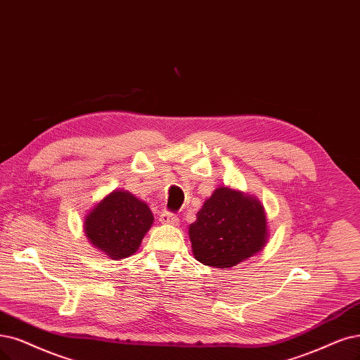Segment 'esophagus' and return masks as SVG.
Wrapping results in <instances>:
<instances>
[{
	"label": "esophagus",
	"mask_w": 360,
	"mask_h": 360,
	"mask_svg": "<svg viewBox=\"0 0 360 360\" xmlns=\"http://www.w3.org/2000/svg\"><path fill=\"white\" fill-rule=\"evenodd\" d=\"M160 222L166 225H178L179 219L175 214H172V212H163V214L160 215Z\"/></svg>",
	"instance_id": "esophagus-1"
}]
</instances>
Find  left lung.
I'll list each match as a JSON object with an SVG mask.
<instances>
[{
  "label": "left lung",
  "instance_id": "1",
  "mask_svg": "<svg viewBox=\"0 0 360 360\" xmlns=\"http://www.w3.org/2000/svg\"><path fill=\"white\" fill-rule=\"evenodd\" d=\"M188 234L197 261L230 269L258 254L267 243V217L257 197L218 187L197 212Z\"/></svg>",
  "mask_w": 360,
  "mask_h": 360
}]
</instances>
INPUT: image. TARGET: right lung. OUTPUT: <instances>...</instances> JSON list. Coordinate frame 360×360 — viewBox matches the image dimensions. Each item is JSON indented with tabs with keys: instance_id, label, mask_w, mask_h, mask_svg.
I'll return each instance as SVG.
<instances>
[{
	"instance_id": "right-lung-1",
	"label": "right lung",
	"mask_w": 360,
	"mask_h": 360,
	"mask_svg": "<svg viewBox=\"0 0 360 360\" xmlns=\"http://www.w3.org/2000/svg\"><path fill=\"white\" fill-rule=\"evenodd\" d=\"M154 222L148 205L124 190H114L84 219L89 242L111 259H123L139 249Z\"/></svg>"
}]
</instances>
